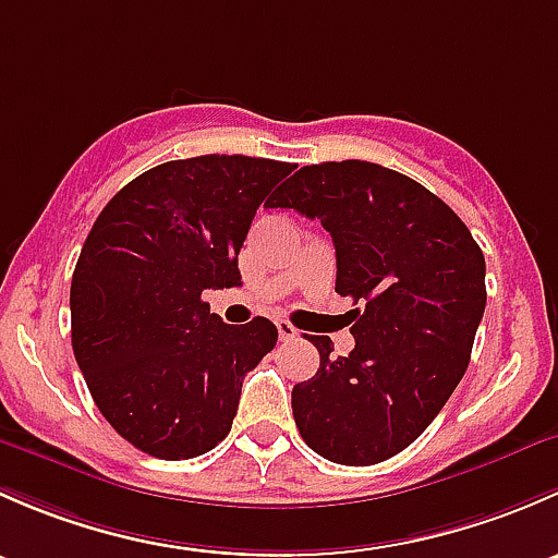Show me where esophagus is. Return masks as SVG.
I'll list each match as a JSON object with an SVG mask.
<instances>
[{"instance_id": "obj_1", "label": "esophagus", "mask_w": 558, "mask_h": 558, "mask_svg": "<svg viewBox=\"0 0 558 558\" xmlns=\"http://www.w3.org/2000/svg\"><path fill=\"white\" fill-rule=\"evenodd\" d=\"M275 326H278V337H280V342H289V340H294L296 335H300V331L294 329V326L289 324V320H275Z\"/></svg>"}]
</instances>
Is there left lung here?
<instances>
[{
    "label": "left lung",
    "mask_w": 558,
    "mask_h": 558,
    "mask_svg": "<svg viewBox=\"0 0 558 558\" xmlns=\"http://www.w3.org/2000/svg\"><path fill=\"white\" fill-rule=\"evenodd\" d=\"M269 207L318 218L335 243V291L356 305L348 356L311 337L320 367L291 391L296 429L335 464L391 459L464 378L486 311L483 251L440 196L373 161L302 167Z\"/></svg>",
    "instance_id": "obj_1"
}]
</instances>
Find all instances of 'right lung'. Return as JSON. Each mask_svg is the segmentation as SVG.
Wrapping results in <instances>:
<instances>
[{
    "instance_id": "1",
    "label": "right lung",
    "mask_w": 558,
    "mask_h": 558,
    "mask_svg": "<svg viewBox=\"0 0 558 558\" xmlns=\"http://www.w3.org/2000/svg\"><path fill=\"white\" fill-rule=\"evenodd\" d=\"M294 165L194 156L137 174L94 221L70 289L72 351L107 424L156 459L232 429L243 378L278 342L269 318L223 324L202 300L240 286L258 205Z\"/></svg>"
}]
</instances>
